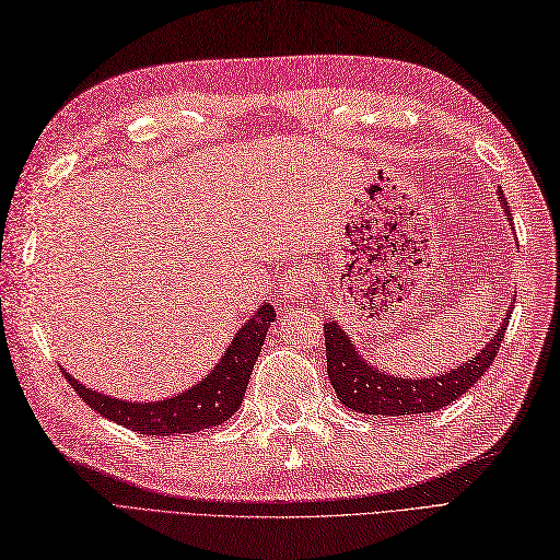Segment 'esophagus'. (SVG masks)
Wrapping results in <instances>:
<instances>
[{"mask_svg": "<svg viewBox=\"0 0 560 560\" xmlns=\"http://www.w3.org/2000/svg\"><path fill=\"white\" fill-rule=\"evenodd\" d=\"M318 282V270L311 268V266H292L288 270V276L282 278L280 282V290L282 296L288 299V302H299V299H304L313 284Z\"/></svg>", "mask_w": 560, "mask_h": 560, "instance_id": "esophagus-1", "label": "esophagus"}]
</instances>
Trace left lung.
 I'll list each match as a JSON object with an SVG mask.
<instances>
[{"mask_svg":"<svg viewBox=\"0 0 560 560\" xmlns=\"http://www.w3.org/2000/svg\"><path fill=\"white\" fill-rule=\"evenodd\" d=\"M499 199L503 211L511 215L503 192ZM511 311L513 306L506 311V318L501 320V327L482 347V351H477L466 363H458L442 375L432 377H397L385 373L383 368L371 365V361L363 359V353L342 330V325L330 318L325 323L327 377H330L337 399L357 413L385 418L432 413L438 408L454 404L460 394H466L487 373L503 342Z\"/></svg>","mask_w":560,"mask_h":560,"instance_id":"1","label":"left lung"}]
</instances>
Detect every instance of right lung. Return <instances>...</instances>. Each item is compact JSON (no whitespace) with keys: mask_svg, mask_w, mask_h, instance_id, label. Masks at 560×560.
I'll use <instances>...</instances> for the list:
<instances>
[{"mask_svg":"<svg viewBox=\"0 0 560 560\" xmlns=\"http://www.w3.org/2000/svg\"><path fill=\"white\" fill-rule=\"evenodd\" d=\"M272 320H276L272 306L268 302L258 306L254 316L235 332L233 342H230L221 361L213 365V371L207 377L161 401H128L106 397L102 392L80 385L63 368L61 371L68 385L78 392V397L106 420H114L132 432L149 434V438L192 434L221 425L237 411Z\"/></svg>","mask_w":560,"mask_h":560,"instance_id":"1","label":"right lung"}]
</instances>
